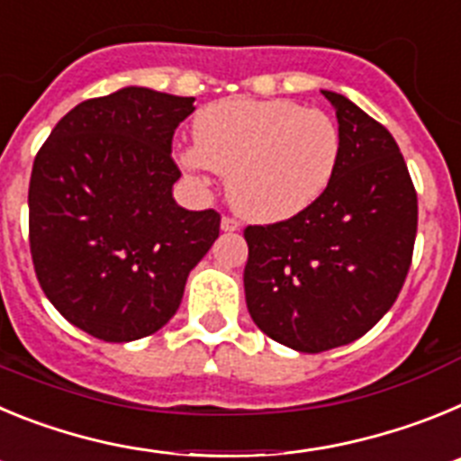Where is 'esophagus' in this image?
<instances>
[{"instance_id": "obj_1", "label": "esophagus", "mask_w": 461, "mask_h": 461, "mask_svg": "<svg viewBox=\"0 0 461 461\" xmlns=\"http://www.w3.org/2000/svg\"><path fill=\"white\" fill-rule=\"evenodd\" d=\"M221 230L223 233H235V230H240V221L233 217H223L221 219Z\"/></svg>"}]
</instances>
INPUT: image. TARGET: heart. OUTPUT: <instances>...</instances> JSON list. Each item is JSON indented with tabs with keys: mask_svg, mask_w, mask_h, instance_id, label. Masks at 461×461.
<instances>
[{
	"mask_svg": "<svg viewBox=\"0 0 461 461\" xmlns=\"http://www.w3.org/2000/svg\"><path fill=\"white\" fill-rule=\"evenodd\" d=\"M195 145L175 149L185 173L226 175L228 201L260 223L291 219L335 177L341 136L335 120L288 99H223L194 120Z\"/></svg>",
	"mask_w": 461,
	"mask_h": 461,
	"instance_id": "1",
	"label": "heart"
}]
</instances>
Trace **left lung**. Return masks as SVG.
Instances as JSON below:
<instances>
[{
	"label": "left lung",
	"instance_id": "1",
	"mask_svg": "<svg viewBox=\"0 0 461 461\" xmlns=\"http://www.w3.org/2000/svg\"><path fill=\"white\" fill-rule=\"evenodd\" d=\"M323 94L341 136L335 177L295 217L244 228L247 309L270 339L300 353L351 344L383 319L418 230V195L393 133L351 99Z\"/></svg>",
	"mask_w": 461,
	"mask_h": 461
}]
</instances>
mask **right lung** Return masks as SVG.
Segmentation results:
<instances>
[{"label":"right lung","mask_w":461,"mask_h":461,"mask_svg":"<svg viewBox=\"0 0 461 461\" xmlns=\"http://www.w3.org/2000/svg\"><path fill=\"white\" fill-rule=\"evenodd\" d=\"M194 96L122 87L57 122L34 158L30 249L39 284L68 323L104 341L164 328L189 272L219 238L214 210L173 198V133Z\"/></svg>","instance_id":"add662e5"}]
</instances>
